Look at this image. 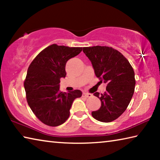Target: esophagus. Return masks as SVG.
<instances>
[{
  "label": "esophagus",
  "mask_w": 160,
  "mask_h": 160,
  "mask_svg": "<svg viewBox=\"0 0 160 160\" xmlns=\"http://www.w3.org/2000/svg\"><path fill=\"white\" fill-rule=\"evenodd\" d=\"M82 96L85 97H91L92 96V94H90V93L83 92V93H82Z\"/></svg>",
  "instance_id": "obj_1"
}]
</instances>
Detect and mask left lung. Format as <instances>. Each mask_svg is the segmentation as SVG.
Returning <instances> with one entry per match:
<instances>
[{
	"label": "left lung",
	"mask_w": 160,
	"mask_h": 160,
	"mask_svg": "<svg viewBox=\"0 0 160 160\" xmlns=\"http://www.w3.org/2000/svg\"><path fill=\"white\" fill-rule=\"evenodd\" d=\"M82 51L92 62L100 82L107 84L104 93L94 94L101 100L102 106L92 112V116L101 122H112L125 112L133 95V68L128 59L112 47L95 46L83 47Z\"/></svg>",
	"instance_id": "obj_1"
}]
</instances>
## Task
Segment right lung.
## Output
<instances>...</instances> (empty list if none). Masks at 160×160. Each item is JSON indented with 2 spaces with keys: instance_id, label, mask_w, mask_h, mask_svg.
I'll use <instances>...</instances> for the list:
<instances>
[{
  "instance_id": "1",
  "label": "right lung",
  "mask_w": 160,
  "mask_h": 160,
  "mask_svg": "<svg viewBox=\"0 0 160 160\" xmlns=\"http://www.w3.org/2000/svg\"><path fill=\"white\" fill-rule=\"evenodd\" d=\"M82 50V47L53 44L42 50L29 65L24 82L27 102L34 115L46 125L58 126L66 122L74 99L82 96L79 90L59 91L60 79L66 75V62Z\"/></svg>"
}]
</instances>
